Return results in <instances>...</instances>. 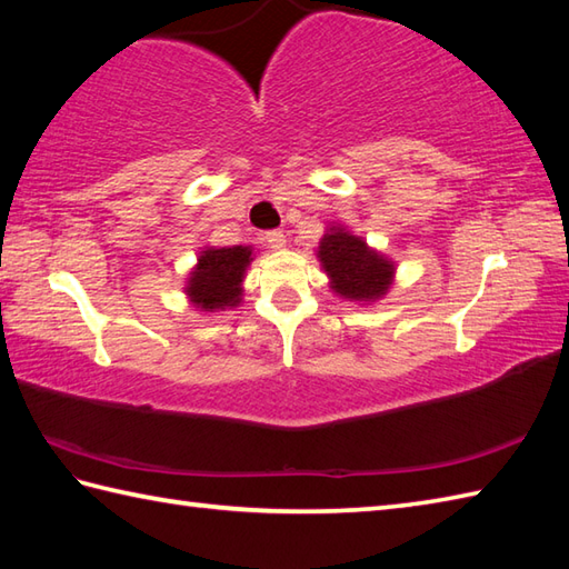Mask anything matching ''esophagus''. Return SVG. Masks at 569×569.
Masks as SVG:
<instances>
[{
    "label": "esophagus",
    "instance_id": "34e87169",
    "mask_svg": "<svg viewBox=\"0 0 569 569\" xmlns=\"http://www.w3.org/2000/svg\"><path fill=\"white\" fill-rule=\"evenodd\" d=\"M266 241H269L271 249L281 251L286 247V234L283 232H269V234H266Z\"/></svg>",
    "mask_w": 569,
    "mask_h": 569
}]
</instances>
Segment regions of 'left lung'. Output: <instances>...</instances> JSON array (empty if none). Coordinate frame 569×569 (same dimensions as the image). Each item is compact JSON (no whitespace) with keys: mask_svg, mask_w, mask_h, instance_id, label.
<instances>
[{"mask_svg":"<svg viewBox=\"0 0 569 569\" xmlns=\"http://www.w3.org/2000/svg\"><path fill=\"white\" fill-rule=\"evenodd\" d=\"M318 259L330 278L332 293L365 306L389 293L396 276V263L389 257L342 224H330L322 234Z\"/></svg>","mask_w":569,"mask_h":569,"instance_id":"obj_1","label":"left lung"}]
</instances>
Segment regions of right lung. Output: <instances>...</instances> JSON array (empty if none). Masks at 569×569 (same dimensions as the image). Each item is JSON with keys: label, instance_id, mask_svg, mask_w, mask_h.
Listing matches in <instances>:
<instances>
[{"label": "right lung", "instance_id": "obj_1", "mask_svg": "<svg viewBox=\"0 0 569 569\" xmlns=\"http://www.w3.org/2000/svg\"><path fill=\"white\" fill-rule=\"evenodd\" d=\"M253 247H204L186 281L190 303L204 312H220L237 308L244 293V273L253 261Z\"/></svg>", "mask_w": 569, "mask_h": 569}]
</instances>
